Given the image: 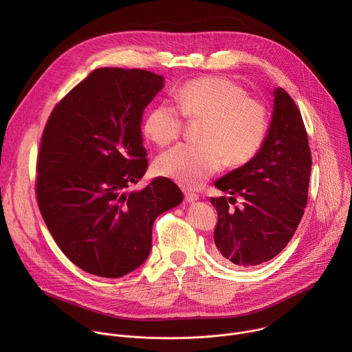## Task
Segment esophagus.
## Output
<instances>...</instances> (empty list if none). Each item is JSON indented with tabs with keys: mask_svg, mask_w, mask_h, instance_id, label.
<instances>
[{
	"mask_svg": "<svg viewBox=\"0 0 352 352\" xmlns=\"http://www.w3.org/2000/svg\"><path fill=\"white\" fill-rule=\"evenodd\" d=\"M184 195H185V200L186 202H195V200H197L199 199V195L195 192V190H192V189H184Z\"/></svg>",
	"mask_w": 352,
	"mask_h": 352,
	"instance_id": "34e87169",
	"label": "esophagus"
}]
</instances>
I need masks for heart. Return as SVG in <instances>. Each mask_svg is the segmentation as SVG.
<instances>
[{
	"mask_svg": "<svg viewBox=\"0 0 352 352\" xmlns=\"http://www.w3.org/2000/svg\"><path fill=\"white\" fill-rule=\"evenodd\" d=\"M177 102L178 106L162 103L150 110L143 131L150 140L166 146L181 136L184 117L204 120L199 132L202 143L178 144L155 162L157 174L184 186L202 185L223 167L224 156L231 164L250 160L270 129L267 106L227 78L189 80L178 90Z\"/></svg>",
	"mask_w": 352,
	"mask_h": 352,
	"instance_id": "heart-1",
	"label": "heart"
}]
</instances>
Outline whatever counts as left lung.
I'll return each mask as SVG.
<instances>
[{"label": "left lung", "mask_w": 352, "mask_h": 352, "mask_svg": "<svg viewBox=\"0 0 352 352\" xmlns=\"http://www.w3.org/2000/svg\"><path fill=\"white\" fill-rule=\"evenodd\" d=\"M311 148L299 109L291 96L274 91L273 120L258 155L228 173L214 186L231 197H210L217 210L216 258L235 267L273 259L291 241L304 216L311 175ZM235 195L241 208H229Z\"/></svg>", "instance_id": "8db88e82"}]
</instances>
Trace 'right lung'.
<instances>
[{
	"label": "right lung",
	"instance_id": "right-lung-1",
	"mask_svg": "<svg viewBox=\"0 0 352 352\" xmlns=\"http://www.w3.org/2000/svg\"><path fill=\"white\" fill-rule=\"evenodd\" d=\"M163 86L162 75L144 69H94L44 126L37 205L65 256L90 274L117 278L139 267L156 217L184 199L166 177L131 190L147 170L142 114Z\"/></svg>",
	"mask_w": 352,
	"mask_h": 352
}]
</instances>
